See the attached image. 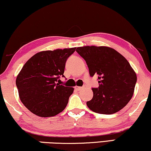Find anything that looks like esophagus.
I'll use <instances>...</instances> for the list:
<instances>
[{"label": "esophagus", "instance_id": "esophagus-1", "mask_svg": "<svg viewBox=\"0 0 151 151\" xmlns=\"http://www.w3.org/2000/svg\"><path fill=\"white\" fill-rule=\"evenodd\" d=\"M83 88L82 87H80V86H75V89L76 90H78V91H80V90H81Z\"/></svg>", "mask_w": 151, "mask_h": 151}]
</instances>
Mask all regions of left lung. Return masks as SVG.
<instances>
[{"label":"left lung","mask_w":151,"mask_h":151,"mask_svg":"<svg viewBox=\"0 0 151 151\" xmlns=\"http://www.w3.org/2000/svg\"><path fill=\"white\" fill-rule=\"evenodd\" d=\"M76 51L83 58L90 76L98 75L99 86L86 105L90 110L110 115L122 109L134 94L137 76L123 55L108 46H84Z\"/></svg>","instance_id":"1"}]
</instances>
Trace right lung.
Listing matches in <instances>:
<instances>
[{
    "mask_svg": "<svg viewBox=\"0 0 151 151\" xmlns=\"http://www.w3.org/2000/svg\"><path fill=\"white\" fill-rule=\"evenodd\" d=\"M76 48L39 52L21 69L16 78L19 99L32 113L42 117H53L66 107L74 88L57 82L60 76H64L65 62Z\"/></svg>",
    "mask_w": 151,
    "mask_h": 151,
    "instance_id": "1",
    "label": "right lung"
}]
</instances>
